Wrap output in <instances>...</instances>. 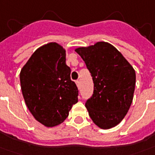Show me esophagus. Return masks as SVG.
Segmentation results:
<instances>
[{"label": "esophagus", "mask_w": 155, "mask_h": 155, "mask_svg": "<svg viewBox=\"0 0 155 155\" xmlns=\"http://www.w3.org/2000/svg\"><path fill=\"white\" fill-rule=\"evenodd\" d=\"M75 84H76V85H77L78 88H80V81H79V80H76V81H75Z\"/></svg>", "instance_id": "1"}]
</instances>
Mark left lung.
I'll use <instances>...</instances> for the list:
<instances>
[{"label":"left lung","mask_w":155,"mask_h":155,"mask_svg":"<svg viewBox=\"0 0 155 155\" xmlns=\"http://www.w3.org/2000/svg\"><path fill=\"white\" fill-rule=\"evenodd\" d=\"M90 71L94 90L85 106L101 129L118 125L129 110L135 90L136 72L118 49L107 42L75 49Z\"/></svg>","instance_id":"obj_1"}]
</instances>
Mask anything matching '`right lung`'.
I'll list each match as a JSON object with an SVG mask.
<instances>
[{
    "mask_svg": "<svg viewBox=\"0 0 155 155\" xmlns=\"http://www.w3.org/2000/svg\"><path fill=\"white\" fill-rule=\"evenodd\" d=\"M20 84L28 110L47 127L61 124L78 101V88L66 64V50L56 42L33 53L21 69Z\"/></svg>",
    "mask_w": 155,
    "mask_h": 155,
    "instance_id": "right-lung-1",
    "label": "right lung"
}]
</instances>
